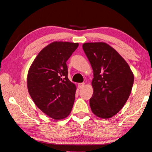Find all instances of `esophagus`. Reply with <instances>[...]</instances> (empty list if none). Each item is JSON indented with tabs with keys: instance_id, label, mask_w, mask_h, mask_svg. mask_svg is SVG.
I'll list each match as a JSON object with an SVG mask.
<instances>
[{
	"instance_id": "obj_1",
	"label": "esophagus",
	"mask_w": 152,
	"mask_h": 152,
	"mask_svg": "<svg viewBox=\"0 0 152 152\" xmlns=\"http://www.w3.org/2000/svg\"><path fill=\"white\" fill-rule=\"evenodd\" d=\"M84 86V82H82V83H79V84H78V88H83Z\"/></svg>"
}]
</instances>
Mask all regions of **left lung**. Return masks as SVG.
<instances>
[{
    "label": "left lung",
    "mask_w": 152,
    "mask_h": 152,
    "mask_svg": "<svg viewBox=\"0 0 152 152\" xmlns=\"http://www.w3.org/2000/svg\"><path fill=\"white\" fill-rule=\"evenodd\" d=\"M82 48L93 70L92 113L102 119L114 116L122 109L132 92L134 76L117 51L103 42L86 43Z\"/></svg>",
    "instance_id": "obj_1"
}]
</instances>
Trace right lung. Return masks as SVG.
<instances>
[{
	"mask_svg": "<svg viewBox=\"0 0 152 152\" xmlns=\"http://www.w3.org/2000/svg\"><path fill=\"white\" fill-rule=\"evenodd\" d=\"M78 43L55 42L38 53L27 75V88L39 109L51 118L63 119L70 114L76 87L68 78L66 61Z\"/></svg>",
	"mask_w": 152,
	"mask_h": 152,
	"instance_id": "add662e5",
	"label": "right lung"
}]
</instances>
